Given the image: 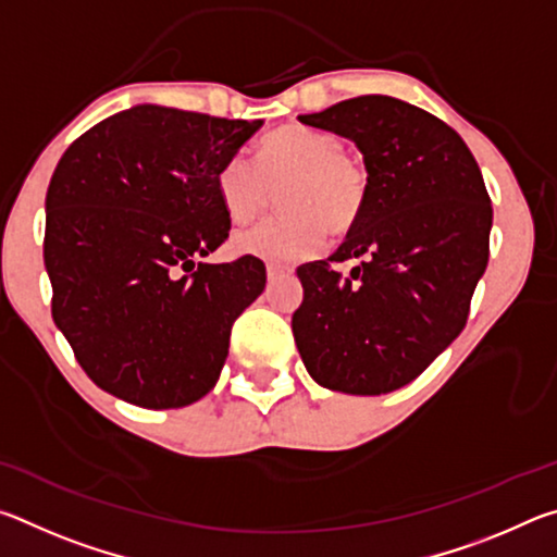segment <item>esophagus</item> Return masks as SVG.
I'll return each mask as SVG.
<instances>
[{
	"label": "esophagus",
	"mask_w": 557,
	"mask_h": 557,
	"mask_svg": "<svg viewBox=\"0 0 557 557\" xmlns=\"http://www.w3.org/2000/svg\"><path fill=\"white\" fill-rule=\"evenodd\" d=\"M289 272H292L289 265H277V262H270V265H268V280H280V277L289 275Z\"/></svg>",
	"instance_id": "esophagus-1"
}]
</instances>
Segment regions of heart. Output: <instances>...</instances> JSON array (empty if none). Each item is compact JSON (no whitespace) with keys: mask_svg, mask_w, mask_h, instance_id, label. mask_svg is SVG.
Returning a JSON list of instances; mask_svg holds the SVG:
<instances>
[{"mask_svg":"<svg viewBox=\"0 0 557 557\" xmlns=\"http://www.w3.org/2000/svg\"><path fill=\"white\" fill-rule=\"evenodd\" d=\"M215 191L235 223H248L280 191L285 215L235 233L245 256L272 262L305 260L322 250L326 231H354L369 203L371 174L361 157L342 147L332 132L285 125L272 129L256 152V166L231 157L215 172Z\"/></svg>","mask_w":557,"mask_h":557,"instance_id":"obj_1","label":"heart"}]
</instances>
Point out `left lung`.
<instances>
[{
	"mask_svg": "<svg viewBox=\"0 0 557 557\" xmlns=\"http://www.w3.org/2000/svg\"><path fill=\"white\" fill-rule=\"evenodd\" d=\"M299 122L354 139L371 174L356 228L332 258L297 268L299 356L329 391H398L467 324L494 219L482 172L447 122L391 96H358ZM351 257L362 258L351 276L331 268Z\"/></svg>",
	"mask_w": 557,
	"mask_h": 557,
	"instance_id": "obj_1",
	"label": "left lung"
}]
</instances>
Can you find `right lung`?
Listing matches in <instances>:
<instances>
[{
  "instance_id": "right-lung-1",
  "label": "right lung",
  "mask_w": 557,
  "mask_h": 557,
  "mask_svg": "<svg viewBox=\"0 0 557 557\" xmlns=\"http://www.w3.org/2000/svg\"><path fill=\"white\" fill-rule=\"evenodd\" d=\"M260 125L137 106L63 152L46 194L51 314L98 388L162 410L219 381L265 262L196 260L228 240L215 172Z\"/></svg>"
}]
</instances>
